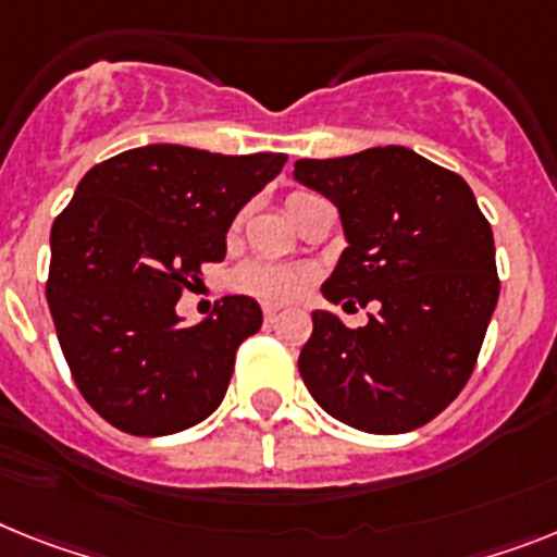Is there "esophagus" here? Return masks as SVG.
<instances>
[{"instance_id":"esophagus-1","label":"esophagus","mask_w":557,"mask_h":557,"mask_svg":"<svg viewBox=\"0 0 557 557\" xmlns=\"http://www.w3.org/2000/svg\"><path fill=\"white\" fill-rule=\"evenodd\" d=\"M277 314H280V308H277V306H263L265 322H274V320H277Z\"/></svg>"}]
</instances>
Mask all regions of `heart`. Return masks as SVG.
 Listing matches in <instances>:
<instances>
[{
  "instance_id": "heart-1",
  "label": "heart",
  "mask_w": 557,
  "mask_h": 557,
  "mask_svg": "<svg viewBox=\"0 0 557 557\" xmlns=\"http://www.w3.org/2000/svg\"><path fill=\"white\" fill-rule=\"evenodd\" d=\"M306 198V191H294L292 198ZM306 283V274L288 265H274V263H246L237 271V286L243 292L257 294L269 302H286L297 297Z\"/></svg>"
}]
</instances>
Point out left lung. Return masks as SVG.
<instances>
[{"mask_svg":"<svg viewBox=\"0 0 557 557\" xmlns=\"http://www.w3.org/2000/svg\"><path fill=\"white\" fill-rule=\"evenodd\" d=\"M294 181L334 203L348 243L322 297L380 302L357 331L331 311L311 314L297 362L308 394L366 433L422 428L470 380L498 302L493 228L473 189L408 147L302 158Z\"/></svg>","mask_w":557,"mask_h":557,"instance_id":"obj_1","label":"left lung"}]
</instances>
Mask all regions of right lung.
I'll return each mask as SVG.
<instances>
[{
    "instance_id": "add662e5",
    "label": "right lung",
    "mask_w": 557,
    "mask_h": 557,
    "mask_svg": "<svg viewBox=\"0 0 557 557\" xmlns=\"http://www.w3.org/2000/svg\"><path fill=\"white\" fill-rule=\"evenodd\" d=\"M286 161L147 144L78 181L50 228L48 302L70 373L107 422L170 436L218 410L263 311L228 294L184 329L175 306L200 265L226 257L232 221Z\"/></svg>"
}]
</instances>
